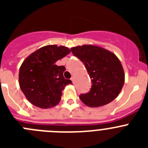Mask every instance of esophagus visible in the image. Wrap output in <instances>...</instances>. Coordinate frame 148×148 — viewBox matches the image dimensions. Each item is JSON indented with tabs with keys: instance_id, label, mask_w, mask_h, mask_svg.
I'll return each instance as SVG.
<instances>
[{
	"instance_id": "34e87169",
	"label": "esophagus",
	"mask_w": 148,
	"mask_h": 148,
	"mask_svg": "<svg viewBox=\"0 0 148 148\" xmlns=\"http://www.w3.org/2000/svg\"><path fill=\"white\" fill-rule=\"evenodd\" d=\"M70 79H71V81L73 82V84H75V78H74V77L73 76L71 78H70Z\"/></svg>"
}]
</instances>
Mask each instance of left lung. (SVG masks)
<instances>
[{"label":"left lung","instance_id":"8db88e82","mask_svg":"<svg viewBox=\"0 0 148 148\" xmlns=\"http://www.w3.org/2000/svg\"><path fill=\"white\" fill-rule=\"evenodd\" d=\"M71 51L84 63L92 84L90 92L79 95L82 102L90 108H99L114 100L125 84V72L118 57L92 44L77 46Z\"/></svg>","mask_w":148,"mask_h":148}]
</instances>
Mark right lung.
I'll return each mask as SVG.
<instances>
[{"instance_id": "1", "label": "right lung", "mask_w": 148, "mask_h": 148, "mask_svg": "<svg viewBox=\"0 0 148 148\" xmlns=\"http://www.w3.org/2000/svg\"><path fill=\"white\" fill-rule=\"evenodd\" d=\"M70 53V49L64 46L47 45L23 61L19 70V85L31 104L48 109L60 102L62 90L72 82L64 78L65 66L55 63Z\"/></svg>"}]
</instances>
